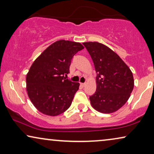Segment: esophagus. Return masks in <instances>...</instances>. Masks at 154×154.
<instances>
[{"instance_id":"esophagus-1","label":"esophagus","mask_w":154,"mask_h":154,"mask_svg":"<svg viewBox=\"0 0 154 154\" xmlns=\"http://www.w3.org/2000/svg\"><path fill=\"white\" fill-rule=\"evenodd\" d=\"M81 85L82 86V87H85V83H81Z\"/></svg>"}]
</instances>
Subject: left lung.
<instances>
[{
  "label": "left lung",
  "instance_id": "1",
  "mask_svg": "<svg viewBox=\"0 0 154 154\" xmlns=\"http://www.w3.org/2000/svg\"><path fill=\"white\" fill-rule=\"evenodd\" d=\"M83 44L91 56L97 72V88L90 97V104L99 112H115L127 102L133 90L132 71L115 52L104 44Z\"/></svg>",
  "mask_w": 154,
  "mask_h": 154
}]
</instances>
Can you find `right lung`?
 <instances>
[{
    "label": "right lung",
    "mask_w": 154,
    "mask_h": 154,
    "mask_svg": "<svg viewBox=\"0 0 154 154\" xmlns=\"http://www.w3.org/2000/svg\"><path fill=\"white\" fill-rule=\"evenodd\" d=\"M84 47L80 43L60 40L48 47L33 62L26 74V91L40 112L50 116L71 106L79 83L65 79L73 57Z\"/></svg>",
    "instance_id": "1"
}]
</instances>
